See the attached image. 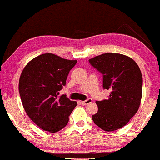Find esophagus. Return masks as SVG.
<instances>
[{"label": "esophagus", "instance_id": "1", "mask_svg": "<svg viewBox=\"0 0 160 160\" xmlns=\"http://www.w3.org/2000/svg\"><path fill=\"white\" fill-rule=\"evenodd\" d=\"M92 102V98H88V99L85 100V101H81V103H82V104H84V105H86V104L91 103Z\"/></svg>", "mask_w": 160, "mask_h": 160}]
</instances>
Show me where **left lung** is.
Returning <instances> with one entry per match:
<instances>
[{
	"label": "left lung",
	"mask_w": 160,
	"mask_h": 160,
	"mask_svg": "<svg viewBox=\"0 0 160 160\" xmlns=\"http://www.w3.org/2000/svg\"><path fill=\"white\" fill-rule=\"evenodd\" d=\"M89 62L103 74L104 89L110 91L108 99L96 102L98 111L92 119L103 131H116L139 110L142 94L141 70L131 57L120 53H104Z\"/></svg>",
	"instance_id": "left-lung-1"
}]
</instances>
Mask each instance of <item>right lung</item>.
Masks as SVG:
<instances>
[{
    "label": "right lung",
    "instance_id": "obj_1",
    "mask_svg": "<svg viewBox=\"0 0 160 160\" xmlns=\"http://www.w3.org/2000/svg\"><path fill=\"white\" fill-rule=\"evenodd\" d=\"M76 62L44 53L32 59L21 72L18 90L23 107L30 119L45 131L56 133L64 128L77 105L66 95L58 96Z\"/></svg>",
    "mask_w": 160,
    "mask_h": 160
}]
</instances>
